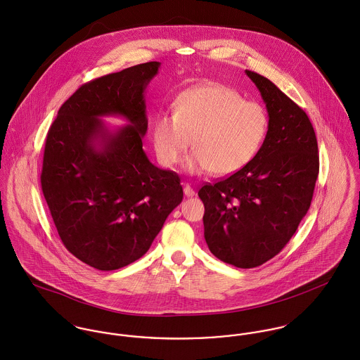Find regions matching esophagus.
<instances>
[{"label": "esophagus", "instance_id": "obj_1", "mask_svg": "<svg viewBox=\"0 0 360 360\" xmlns=\"http://www.w3.org/2000/svg\"><path fill=\"white\" fill-rule=\"evenodd\" d=\"M184 195L186 197H194L195 195V191L193 190V187L190 184H184Z\"/></svg>", "mask_w": 360, "mask_h": 360}]
</instances>
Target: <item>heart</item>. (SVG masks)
Returning <instances> with one entry per match:
<instances>
[{"label":"heart","mask_w":360,"mask_h":360,"mask_svg":"<svg viewBox=\"0 0 360 360\" xmlns=\"http://www.w3.org/2000/svg\"><path fill=\"white\" fill-rule=\"evenodd\" d=\"M269 130L266 109L245 101L221 84L198 86L184 91L172 112H159L153 122V143L158 160L172 167L188 150L186 172L224 177L250 165L259 154Z\"/></svg>","instance_id":"obj_1"}]
</instances>
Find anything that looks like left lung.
I'll return each mask as SVG.
<instances>
[{"mask_svg":"<svg viewBox=\"0 0 360 360\" xmlns=\"http://www.w3.org/2000/svg\"><path fill=\"white\" fill-rule=\"evenodd\" d=\"M266 103L269 130L255 159L198 195L205 205L210 252L251 269L276 257L291 240L311 202L319 174L317 140L308 115L276 84L245 70Z\"/></svg>","mask_w":360,"mask_h":360,"instance_id":"obj_1","label":"left lung"}]
</instances>
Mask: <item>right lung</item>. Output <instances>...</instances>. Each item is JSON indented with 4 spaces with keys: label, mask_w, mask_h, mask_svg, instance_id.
<instances>
[{
    "label": "right lung",
    "mask_w": 360,
    "mask_h": 360,
    "mask_svg": "<svg viewBox=\"0 0 360 360\" xmlns=\"http://www.w3.org/2000/svg\"><path fill=\"white\" fill-rule=\"evenodd\" d=\"M160 62H147L83 84L63 103L47 134L41 188L66 250L98 270L143 257L183 201L174 172L143 150L146 89ZM124 118L110 129L103 117Z\"/></svg>",
    "instance_id": "right-lung-1"
}]
</instances>
